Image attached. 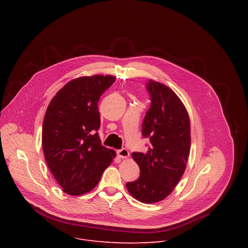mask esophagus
<instances>
[{
  "label": "esophagus",
  "mask_w": 248,
  "mask_h": 248,
  "mask_svg": "<svg viewBox=\"0 0 248 248\" xmlns=\"http://www.w3.org/2000/svg\"><path fill=\"white\" fill-rule=\"evenodd\" d=\"M117 153H118L119 157H121V158H127V157L129 156V152H128L127 149H125V148L120 149Z\"/></svg>",
  "instance_id": "34e87169"
}]
</instances>
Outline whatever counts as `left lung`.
Here are the masks:
<instances>
[{
  "mask_svg": "<svg viewBox=\"0 0 248 248\" xmlns=\"http://www.w3.org/2000/svg\"><path fill=\"white\" fill-rule=\"evenodd\" d=\"M150 108L142 123L148 151L133 152L140 169L139 178L126 184L129 193L143 203L165 199L178 185L186 168L190 149V123L176 94L160 82L148 80Z\"/></svg>",
  "mask_w": 248,
  "mask_h": 248,
  "instance_id": "1",
  "label": "left lung"
}]
</instances>
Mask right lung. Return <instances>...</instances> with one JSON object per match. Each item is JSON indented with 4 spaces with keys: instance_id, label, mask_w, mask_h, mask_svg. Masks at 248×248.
Returning a JSON list of instances; mask_svg holds the SVG:
<instances>
[{
    "instance_id": "right-lung-1",
    "label": "right lung",
    "mask_w": 248,
    "mask_h": 248,
    "mask_svg": "<svg viewBox=\"0 0 248 248\" xmlns=\"http://www.w3.org/2000/svg\"><path fill=\"white\" fill-rule=\"evenodd\" d=\"M115 80L112 76L74 79L58 91L47 108L42 126L45 160L69 195L92 190L116 156L102 145L98 133V102Z\"/></svg>"
}]
</instances>
